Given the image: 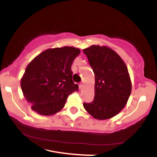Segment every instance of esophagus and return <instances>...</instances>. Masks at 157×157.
I'll return each instance as SVG.
<instances>
[{"label": "esophagus", "mask_w": 157, "mask_h": 157, "mask_svg": "<svg viewBox=\"0 0 157 157\" xmlns=\"http://www.w3.org/2000/svg\"><path fill=\"white\" fill-rule=\"evenodd\" d=\"M79 87H80V89H82V88H83V82H80V83L79 84Z\"/></svg>", "instance_id": "34e87169"}]
</instances>
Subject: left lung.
Listing matches in <instances>:
<instances>
[{
  "label": "left lung",
  "mask_w": 157,
  "mask_h": 157,
  "mask_svg": "<svg viewBox=\"0 0 157 157\" xmlns=\"http://www.w3.org/2000/svg\"><path fill=\"white\" fill-rule=\"evenodd\" d=\"M94 73V99L83 107L97 120H108L123 109L131 92L127 66L118 54L107 46L93 45L83 49Z\"/></svg>",
  "instance_id": "8db88e82"
}]
</instances>
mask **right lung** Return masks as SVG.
Listing matches in <instances>:
<instances>
[{
  "label": "right lung",
  "instance_id": "1",
  "mask_svg": "<svg viewBox=\"0 0 157 157\" xmlns=\"http://www.w3.org/2000/svg\"><path fill=\"white\" fill-rule=\"evenodd\" d=\"M80 53L72 46L48 48L27 66L21 89L32 109L41 115H53L66 104L68 95L78 91L72 80L71 65Z\"/></svg>",
  "mask_w": 157,
  "mask_h": 157
}]
</instances>
